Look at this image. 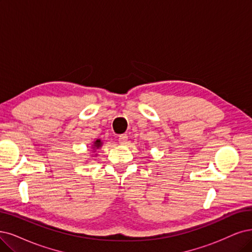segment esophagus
<instances>
[{"mask_svg":"<svg viewBox=\"0 0 252 252\" xmlns=\"http://www.w3.org/2000/svg\"><path fill=\"white\" fill-rule=\"evenodd\" d=\"M118 141H119L120 144H126V141H127V135H126V134L120 135V136L118 137Z\"/></svg>","mask_w":252,"mask_h":252,"instance_id":"obj_1","label":"esophagus"}]
</instances>
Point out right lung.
Here are the masks:
<instances>
[{
    "label": "right lung",
    "instance_id": "obj_1",
    "mask_svg": "<svg viewBox=\"0 0 252 252\" xmlns=\"http://www.w3.org/2000/svg\"><path fill=\"white\" fill-rule=\"evenodd\" d=\"M100 145H101V142H100V140H96V141L94 142V145H93V146L96 147V148H98Z\"/></svg>",
    "mask_w": 252,
    "mask_h": 252
}]
</instances>
